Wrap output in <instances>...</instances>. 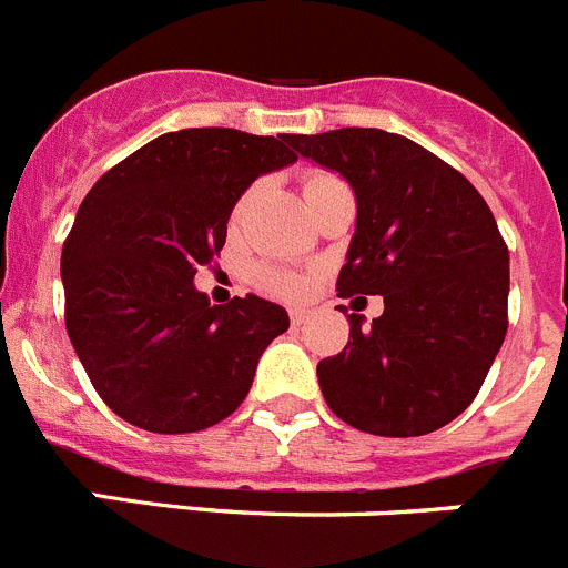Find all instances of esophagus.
<instances>
[{
	"label": "esophagus",
	"instance_id": "esophagus-1",
	"mask_svg": "<svg viewBox=\"0 0 568 568\" xmlns=\"http://www.w3.org/2000/svg\"><path fill=\"white\" fill-rule=\"evenodd\" d=\"M305 320H308V311H305V308L291 311V325H303Z\"/></svg>",
	"mask_w": 568,
	"mask_h": 568
}]
</instances>
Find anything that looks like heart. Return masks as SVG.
I'll list each match as a JSON object with an SVG mask.
<instances>
[{"instance_id": "b5f03b06", "label": "heart", "mask_w": 568, "mask_h": 568, "mask_svg": "<svg viewBox=\"0 0 568 568\" xmlns=\"http://www.w3.org/2000/svg\"><path fill=\"white\" fill-rule=\"evenodd\" d=\"M336 181L334 175H328V172H314V175L305 178V186L303 192H311V189H320L325 186V183ZM263 283L265 288L274 291V294H283V296H296L300 291H303V283H300V277H294V274H280V272H265L263 274Z\"/></svg>"}]
</instances>
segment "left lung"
Returning a JSON list of instances; mask_svg holds the SVG:
<instances>
[{"mask_svg":"<svg viewBox=\"0 0 568 568\" xmlns=\"http://www.w3.org/2000/svg\"><path fill=\"white\" fill-rule=\"evenodd\" d=\"M356 195L339 294L385 296L345 351L316 365L322 396L356 430L410 438L462 416L507 336L509 252L487 201L453 166L385 130L291 135Z\"/></svg>","mask_w":568,"mask_h":568,"instance_id":"8db88e82","label":"left lung"}]
</instances>
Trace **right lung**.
Instances as JSON below:
<instances>
[{
    "mask_svg": "<svg viewBox=\"0 0 568 568\" xmlns=\"http://www.w3.org/2000/svg\"><path fill=\"white\" fill-rule=\"evenodd\" d=\"M291 135L178 130L112 166L84 197L64 252V322L115 416L150 433H195L240 407L288 311L263 296L212 305L195 288L226 243L234 203L291 166Z\"/></svg>",
    "mask_w": 568,
    "mask_h": 568,
    "instance_id": "obj_1",
    "label": "right lung"
}]
</instances>
